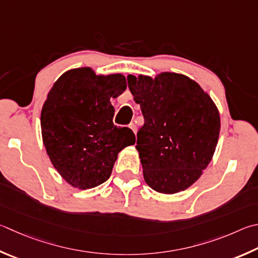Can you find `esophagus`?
<instances>
[{
    "label": "esophagus",
    "mask_w": 258,
    "mask_h": 258,
    "mask_svg": "<svg viewBox=\"0 0 258 258\" xmlns=\"http://www.w3.org/2000/svg\"><path fill=\"white\" fill-rule=\"evenodd\" d=\"M128 126H130V128H131V130H132V131H133V132H134V134H135V133H137V132H138V127H137V125H135V124H134V123H131V124H130V125H128Z\"/></svg>",
    "instance_id": "1"
}]
</instances>
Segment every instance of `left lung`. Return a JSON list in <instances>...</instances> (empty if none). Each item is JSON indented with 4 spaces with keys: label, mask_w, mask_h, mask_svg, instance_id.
I'll list each match as a JSON object with an SVG mask.
<instances>
[{
    "label": "left lung",
    "mask_w": 258,
    "mask_h": 258,
    "mask_svg": "<svg viewBox=\"0 0 258 258\" xmlns=\"http://www.w3.org/2000/svg\"><path fill=\"white\" fill-rule=\"evenodd\" d=\"M144 124L137 150L152 189L175 194L194 184L213 157L220 133L214 102L195 81L177 73L127 77Z\"/></svg>",
    "instance_id": "obj_1"
}]
</instances>
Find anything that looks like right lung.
Here are the masks:
<instances>
[{
	"label": "right lung",
	"mask_w": 258,
	"mask_h": 258,
	"mask_svg": "<svg viewBox=\"0 0 258 258\" xmlns=\"http://www.w3.org/2000/svg\"><path fill=\"white\" fill-rule=\"evenodd\" d=\"M125 90L121 74L96 76L81 68L64 73L48 93L40 117L44 145L59 175L77 188L105 182L118 152L135 143L132 130L113 123L110 99Z\"/></svg>",
	"instance_id": "add662e5"
}]
</instances>
